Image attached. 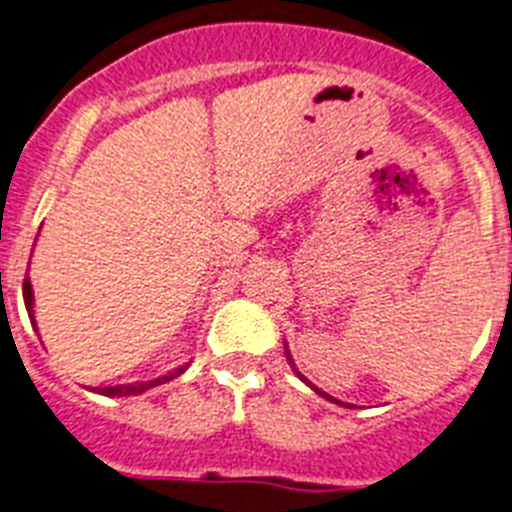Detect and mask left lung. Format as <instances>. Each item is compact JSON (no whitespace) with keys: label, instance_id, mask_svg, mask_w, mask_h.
<instances>
[{"label":"left lung","instance_id":"8db88e82","mask_svg":"<svg viewBox=\"0 0 512 512\" xmlns=\"http://www.w3.org/2000/svg\"><path fill=\"white\" fill-rule=\"evenodd\" d=\"M317 393H320V390H317ZM322 395H325V393H322ZM325 398H330V395H325Z\"/></svg>","mask_w":512,"mask_h":512}]
</instances>
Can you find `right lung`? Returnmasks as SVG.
Returning <instances> with one entry per match:
<instances>
[{
	"instance_id": "1",
	"label": "right lung",
	"mask_w": 512,
	"mask_h": 512,
	"mask_svg": "<svg viewBox=\"0 0 512 512\" xmlns=\"http://www.w3.org/2000/svg\"><path fill=\"white\" fill-rule=\"evenodd\" d=\"M23 296H25V307H28V312H30V320H33V289H30L28 276H25V281H23ZM33 328H36V320H33ZM182 372H184V369H176V372H171V375H163V377H158V380H150V382H137V385L98 388V393H101V395H137V393H145V390L153 388V385H163V382L174 380V377H179Z\"/></svg>"
}]
</instances>
